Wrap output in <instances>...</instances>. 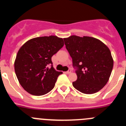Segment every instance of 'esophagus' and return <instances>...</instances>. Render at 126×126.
<instances>
[{"label": "esophagus", "mask_w": 126, "mask_h": 126, "mask_svg": "<svg viewBox=\"0 0 126 126\" xmlns=\"http://www.w3.org/2000/svg\"><path fill=\"white\" fill-rule=\"evenodd\" d=\"M65 73H66V74H70V73H71V69H69L68 71H66Z\"/></svg>", "instance_id": "34e87169"}]
</instances>
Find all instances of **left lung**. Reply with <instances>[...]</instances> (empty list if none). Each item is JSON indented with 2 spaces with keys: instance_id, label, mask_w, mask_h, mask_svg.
Masks as SVG:
<instances>
[{
  "instance_id": "1",
  "label": "left lung",
  "mask_w": 126,
  "mask_h": 126,
  "mask_svg": "<svg viewBox=\"0 0 126 126\" xmlns=\"http://www.w3.org/2000/svg\"><path fill=\"white\" fill-rule=\"evenodd\" d=\"M66 49L73 59L77 80L76 90L93 94L103 88L110 76L113 65L111 52L100 40L90 36L72 35L64 38Z\"/></svg>"
}]
</instances>
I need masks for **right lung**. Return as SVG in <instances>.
I'll return each mask as SVG.
<instances>
[{
    "mask_svg": "<svg viewBox=\"0 0 126 126\" xmlns=\"http://www.w3.org/2000/svg\"><path fill=\"white\" fill-rule=\"evenodd\" d=\"M64 45L61 38L42 36L31 39L20 48L14 70L24 90L33 95L41 96L54 88L57 77L62 73L53 68L52 57Z\"/></svg>",
    "mask_w": 126,
    "mask_h": 126,
    "instance_id": "add662e5",
    "label": "right lung"
}]
</instances>
